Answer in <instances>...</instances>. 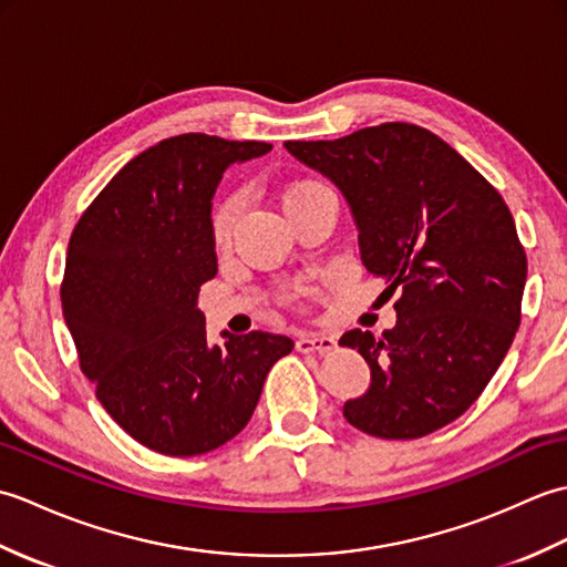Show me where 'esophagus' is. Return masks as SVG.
I'll list each match as a JSON object with an SVG mask.
<instances>
[{"label":"esophagus","instance_id":"34e87169","mask_svg":"<svg viewBox=\"0 0 567 567\" xmlns=\"http://www.w3.org/2000/svg\"><path fill=\"white\" fill-rule=\"evenodd\" d=\"M297 351L299 353H331L336 348V339L333 336H299L297 339Z\"/></svg>","mask_w":567,"mask_h":567}]
</instances>
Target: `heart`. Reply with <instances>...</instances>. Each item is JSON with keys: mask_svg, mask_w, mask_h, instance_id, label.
I'll return each instance as SVG.
<instances>
[{"mask_svg": "<svg viewBox=\"0 0 567 567\" xmlns=\"http://www.w3.org/2000/svg\"><path fill=\"white\" fill-rule=\"evenodd\" d=\"M329 192L331 189L323 183H319V179H297V183L285 187L282 207L292 209L299 202L317 197V195H329ZM238 214H240V197L238 195H228L226 199L216 204V209L212 214V240L216 248L228 246V240H231V236H234Z\"/></svg>", "mask_w": 567, "mask_h": 567, "instance_id": "heart-1", "label": "heart"}]
</instances>
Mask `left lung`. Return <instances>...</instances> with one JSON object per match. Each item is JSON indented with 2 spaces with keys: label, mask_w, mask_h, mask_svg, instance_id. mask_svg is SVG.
Instances as JSON below:
<instances>
[{
  "label": "left lung",
  "mask_w": 567,
  "mask_h": 567,
  "mask_svg": "<svg viewBox=\"0 0 567 567\" xmlns=\"http://www.w3.org/2000/svg\"><path fill=\"white\" fill-rule=\"evenodd\" d=\"M285 146L339 185L365 268L400 292L394 329L341 336L372 375L343 416L378 439L429 436L483 394L522 323L526 252L507 202L416 124Z\"/></svg>",
  "instance_id": "1"
}]
</instances>
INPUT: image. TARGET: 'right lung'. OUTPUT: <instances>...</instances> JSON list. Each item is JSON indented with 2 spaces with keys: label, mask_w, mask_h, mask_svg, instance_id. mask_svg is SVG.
Listing matches in <instances>:
<instances>
[{
  "label": "right lung",
  "mask_w": 567,
  "mask_h": 567,
  "mask_svg": "<svg viewBox=\"0 0 567 567\" xmlns=\"http://www.w3.org/2000/svg\"><path fill=\"white\" fill-rule=\"evenodd\" d=\"M272 146L183 134L138 153L82 212L60 282L80 370L131 439L163 455L219 449L252 416L280 333L209 346L199 287L216 275L212 195L221 173Z\"/></svg>",
  "instance_id": "add662e5"
}]
</instances>
